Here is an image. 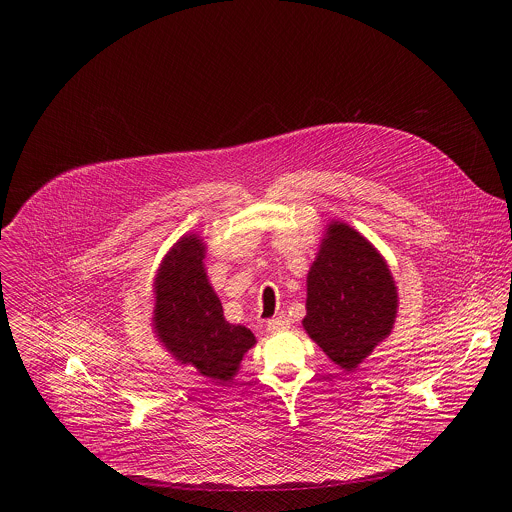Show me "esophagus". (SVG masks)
Listing matches in <instances>:
<instances>
[{"label":"esophagus","mask_w":512,"mask_h":512,"mask_svg":"<svg viewBox=\"0 0 512 512\" xmlns=\"http://www.w3.org/2000/svg\"><path fill=\"white\" fill-rule=\"evenodd\" d=\"M290 329V319L286 315H280V317H274L268 321V331L270 333H282V331H288Z\"/></svg>","instance_id":"34e87169"}]
</instances>
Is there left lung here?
I'll return each mask as SVG.
<instances>
[{"label": "left lung", "instance_id": "8db88e82", "mask_svg": "<svg viewBox=\"0 0 512 512\" xmlns=\"http://www.w3.org/2000/svg\"><path fill=\"white\" fill-rule=\"evenodd\" d=\"M303 329L335 365L355 370L396 321L398 293L386 260L361 232L331 222L307 274Z\"/></svg>", "mask_w": 512, "mask_h": 512}]
</instances>
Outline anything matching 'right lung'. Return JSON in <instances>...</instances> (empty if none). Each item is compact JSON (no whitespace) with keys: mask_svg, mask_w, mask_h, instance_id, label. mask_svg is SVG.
<instances>
[{"mask_svg":"<svg viewBox=\"0 0 512 512\" xmlns=\"http://www.w3.org/2000/svg\"><path fill=\"white\" fill-rule=\"evenodd\" d=\"M205 242L199 234L181 236L155 274L153 329L163 347L203 376L228 382L238 372L256 337L224 319L219 295L205 272Z\"/></svg>","mask_w":512,"mask_h":512,"instance_id":"1","label":"right lung"}]
</instances>
